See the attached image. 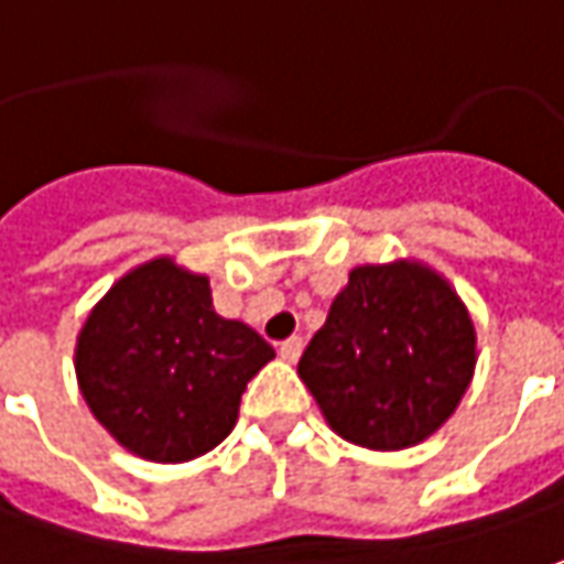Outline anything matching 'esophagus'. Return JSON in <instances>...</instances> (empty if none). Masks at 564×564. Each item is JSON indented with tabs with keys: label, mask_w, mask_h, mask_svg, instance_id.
<instances>
[{
	"label": "esophagus",
	"mask_w": 564,
	"mask_h": 564,
	"mask_svg": "<svg viewBox=\"0 0 564 564\" xmlns=\"http://www.w3.org/2000/svg\"><path fill=\"white\" fill-rule=\"evenodd\" d=\"M302 356V337H286L281 343V359L296 361Z\"/></svg>",
	"instance_id": "esophagus-1"
}]
</instances>
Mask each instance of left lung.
Masks as SVG:
<instances>
[{"label":"left lung","instance_id":"left-lung-1","mask_svg":"<svg viewBox=\"0 0 564 564\" xmlns=\"http://www.w3.org/2000/svg\"><path fill=\"white\" fill-rule=\"evenodd\" d=\"M475 371V324L421 264H365L305 346L300 378L330 427L368 449H405L456 412Z\"/></svg>","mask_w":564,"mask_h":564}]
</instances>
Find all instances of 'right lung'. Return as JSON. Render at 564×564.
<instances>
[{
	"instance_id": "add662e5",
	"label": "right lung",
	"mask_w": 564,
	"mask_h": 564,
	"mask_svg": "<svg viewBox=\"0 0 564 564\" xmlns=\"http://www.w3.org/2000/svg\"><path fill=\"white\" fill-rule=\"evenodd\" d=\"M271 359V343L215 312L208 278L167 259L115 283L77 340V378L93 415L152 462L215 449L237 424L246 383Z\"/></svg>"
}]
</instances>
